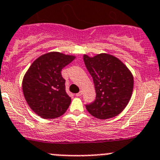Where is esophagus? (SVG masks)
Masks as SVG:
<instances>
[{
    "instance_id": "34e87169",
    "label": "esophagus",
    "mask_w": 160,
    "mask_h": 160,
    "mask_svg": "<svg viewBox=\"0 0 160 160\" xmlns=\"http://www.w3.org/2000/svg\"><path fill=\"white\" fill-rule=\"evenodd\" d=\"M83 95V91H80V92H78V93L76 94V95H77V96H80V95Z\"/></svg>"
}]
</instances>
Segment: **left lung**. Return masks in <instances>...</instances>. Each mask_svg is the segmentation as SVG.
I'll return each instance as SVG.
<instances>
[{
	"label": "left lung",
	"instance_id": "obj_1",
	"mask_svg": "<svg viewBox=\"0 0 160 160\" xmlns=\"http://www.w3.org/2000/svg\"><path fill=\"white\" fill-rule=\"evenodd\" d=\"M83 61L93 78L95 100L86 105L88 111L98 119L118 115L128 105L133 90V77L130 70L116 57L99 53L83 55Z\"/></svg>",
	"mask_w": 160,
	"mask_h": 160
}]
</instances>
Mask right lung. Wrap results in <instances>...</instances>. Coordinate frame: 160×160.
Segmentation results:
<instances>
[{"instance_id":"1","label":"right lung","mask_w":160,"mask_h":160,"mask_svg":"<svg viewBox=\"0 0 160 160\" xmlns=\"http://www.w3.org/2000/svg\"><path fill=\"white\" fill-rule=\"evenodd\" d=\"M76 57L50 52L31 64L22 82L23 93L30 108L42 118L53 119L65 114L71 102L65 92L62 68Z\"/></svg>"}]
</instances>
